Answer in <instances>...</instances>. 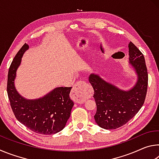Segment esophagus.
Returning <instances> with one entry per match:
<instances>
[{
	"instance_id": "34e87169",
	"label": "esophagus",
	"mask_w": 159,
	"mask_h": 159,
	"mask_svg": "<svg viewBox=\"0 0 159 159\" xmlns=\"http://www.w3.org/2000/svg\"><path fill=\"white\" fill-rule=\"evenodd\" d=\"M83 83L81 81H79L75 84L74 87L73 88L71 93V99L75 102H79L80 103L83 101V91H82V85Z\"/></svg>"
}]
</instances>
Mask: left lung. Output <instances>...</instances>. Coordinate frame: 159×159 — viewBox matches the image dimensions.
<instances>
[{"label":"left lung","instance_id":"left-lung-1","mask_svg":"<svg viewBox=\"0 0 159 159\" xmlns=\"http://www.w3.org/2000/svg\"><path fill=\"white\" fill-rule=\"evenodd\" d=\"M128 56V67L137 76L135 83L129 89L118 87L99 74H91L88 78L97 105L94 118L97 124L106 130L125 125L139 111L146 98L148 74L144 55L130 42Z\"/></svg>","mask_w":159,"mask_h":159}]
</instances>
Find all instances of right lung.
Listing matches in <instances>:
<instances>
[{
	"instance_id": "obj_1",
	"label": "right lung",
	"mask_w": 159,
	"mask_h": 159,
	"mask_svg": "<svg viewBox=\"0 0 159 159\" xmlns=\"http://www.w3.org/2000/svg\"><path fill=\"white\" fill-rule=\"evenodd\" d=\"M29 48L25 43L19 50L7 75V95L17 119L26 128L42 134H53L63 130L71 115L74 102L70 99L71 87H57L36 99H26L16 89L15 80L24 54Z\"/></svg>"
}]
</instances>
